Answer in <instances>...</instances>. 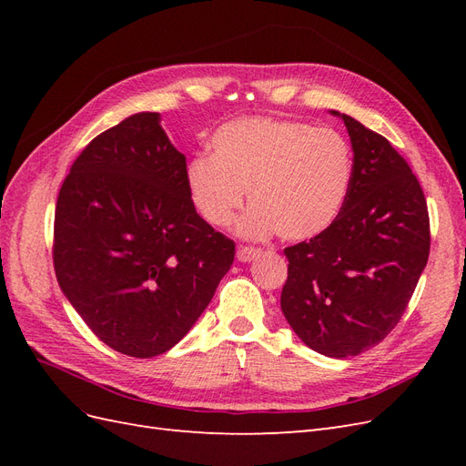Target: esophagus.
<instances>
[{
  "mask_svg": "<svg viewBox=\"0 0 466 466\" xmlns=\"http://www.w3.org/2000/svg\"><path fill=\"white\" fill-rule=\"evenodd\" d=\"M258 255H260L258 248L238 247V250H237V260H238V262H252Z\"/></svg>",
  "mask_w": 466,
  "mask_h": 466,
  "instance_id": "obj_1",
  "label": "esophagus"
}]
</instances>
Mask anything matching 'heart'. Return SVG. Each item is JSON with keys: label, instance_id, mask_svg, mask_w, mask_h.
<instances>
[{"label": "heart", "instance_id": "b5f03b06", "mask_svg": "<svg viewBox=\"0 0 466 466\" xmlns=\"http://www.w3.org/2000/svg\"><path fill=\"white\" fill-rule=\"evenodd\" d=\"M354 178V151L332 128L278 118H238L211 137V155L187 167L192 206L211 228H228L245 202L237 225L245 238L279 233L307 241L340 216Z\"/></svg>", "mask_w": 466, "mask_h": 466}]
</instances>
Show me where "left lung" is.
<instances>
[{
  "instance_id": "obj_1",
  "label": "left lung",
  "mask_w": 466,
  "mask_h": 466,
  "mask_svg": "<svg viewBox=\"0 0 466 466\" xmlns=\"http://www.w3.org/2000/svg\"><path fill=\"white\" fill-rule=\"evenodd\" d=\"M348 130L354 178L340 216L284 250L281 313L327 358L373 348L397 327L430 257V218L412 168L383 136L330 110Z\"/></svg>"
}]
</instances>
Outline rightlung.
<instances>
[{
  "instance_id": "1",
  "label": "right lung",
  "mask_w": 466,
  "mask_h": 466,
  "mask_svg": "<svg viewBox=\"0 0 466 466\" xmlns=\"http://www.w3.org/2000/svg\"><path fill=\"white\" fill-rule=\"evenodd\" d=\"M233 258L231 238L196 214L187 159L159 112L96 136L69 168L56 204V278L120 354L153 358L178 344Z\"/></svg>"
}]
</instances>
